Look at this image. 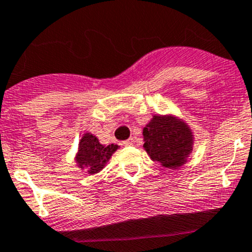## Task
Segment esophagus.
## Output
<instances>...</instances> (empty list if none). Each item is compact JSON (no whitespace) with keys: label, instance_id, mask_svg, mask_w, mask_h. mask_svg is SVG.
Listing matches in <instances>:
<instances>
[{"label":"esophagus","instance_id":"esophagus-1","mask_svg":"<svg viewBox=\"0 0 252 252\" xmlns=\"http://www.w3.org/2000/svg\"><path fill=\"white\" fill-rule=\"evenodd\" d=\"M133 143H135V138H133V137H131V138H128V140L124 141L125 146H132Z\"/></svg>","mask_w":252,"mask_h":252}]
</instances>
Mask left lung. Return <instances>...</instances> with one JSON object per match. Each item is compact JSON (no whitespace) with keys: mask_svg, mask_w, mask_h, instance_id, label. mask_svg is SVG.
<instances>
[{"mask_svg":"<svg viewBox=\"0 0 252 252\" xmlns=\"http://www.w3.org/2000/svg\"><path fill=\"white\" fill-rule=\"evenodd\" d=\"M145 150L155 162L178 168L193 150V135L184 122L171 116H153L143 128Z\"/></svg>","mask_w":252,"mask_h":252,"instance_id":"8db88e82","label":"left lung"}]
</instances>
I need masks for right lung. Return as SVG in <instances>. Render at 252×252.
Listing matches in <instances>:
<instances>
[{"label": "right lung", "mask_w": 252, "mask_h": 252, "mask_svg": "<svg viewBox=\"0 0 252 252\" xmlns=\"http://www.w3.org/2000/svg\"><path fill=\"white\" fill-rule=\"evenodd\" d=\"M119 148L117 145L102 146L92 133H85L79 143V152L76 156L79 167L88 168L90 174L97 173L104 168L112 153Z\"/></svg>", "instance_id": "add662e5"}]
</instances>
